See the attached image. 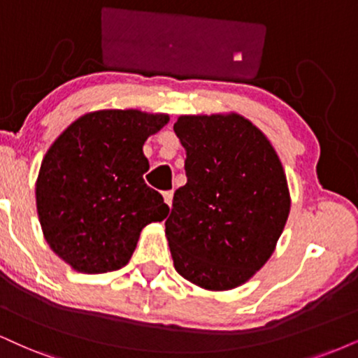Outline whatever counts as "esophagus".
Here are the masks:
<instances>
[{
    "label": "esophagus",
    "mask_w": 358,
    "mask_h": 358,
    "mask_svg": "<svg viewBox=\"0 0 358 358\" xmlns=\"http://www.w3.org/2000/svg\"><path fill=\"white\" fill-rule=\"evenodd\" d=\"M162 197H164V202H166V204L171 207V204H172V191H166V192H162Z\"/></svg>",
    "instance_id": "34e87169"
}]
</instances>
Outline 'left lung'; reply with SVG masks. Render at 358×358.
<instances>
[{
    "label": "left lung",
    "mask_w": 358,
    "mask_h": 358,
    "mask_svg": "<svg viewBox=\"0 0 358 358\" xmlns=\"http://www.w3.org/2000/svg\"><path fill=\"white\" fill-rule=\"evenodd\" d=\"M187 182L166 220L174 267L209 290L249 280L271 257L289 217L284 169L266 136L237 114L180 116Z\"/></svg>",
    "instance_id": "left-lung-1"
}]
</instances>
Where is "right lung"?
I'll return each mask as SVG.
<instances>
[{
  "label": "right lung",
  "instance_id": "add662e5",
  "mask_svg": "<svg viewBox=\"0 0 358 358\" xmlns=\"http://www.w3.org/2000/svg\"><path fill=\"white\" fill-rule=\"evenodd\" d=\"M166 114L98 111L79 117L46 152L36 182L44 237L73 268L104 273L129 262L139 234L169 207L144 182L143 145Z\"/></svg>",
  "mask_w": 358,
  "mask_h": 358
}]
</instances>
